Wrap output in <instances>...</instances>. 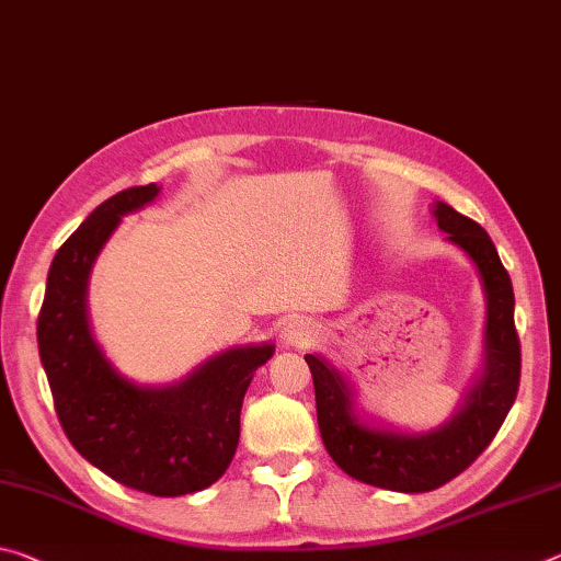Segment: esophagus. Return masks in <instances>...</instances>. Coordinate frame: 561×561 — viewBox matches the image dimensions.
I'll return each mask as SVG.
<instances>
[{"mask_svg": "<svg viewBox=\"0 0 561 561\" xmlns=\"http://www.w3.org/2000/svg\"><path fill=\"white\" fill-rule=\"evenodd\" d=\"M282 340L287 346H295V350H305L307 344H312L317 340V329H314L312 322H309V319L297 317V319H291L287 327H284Z\"/></svg>", "mask_w": 561, "mask_h": 561, "instance_id": "obj_1", "label": "esophagus"}]
</instances>
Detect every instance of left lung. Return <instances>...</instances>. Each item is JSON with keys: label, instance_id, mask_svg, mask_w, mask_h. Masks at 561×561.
<instances>
[{"label": "left lung", "instance_id": "left-lung-1", "mask_svg": "<svg viewBox=\"0 0 561 561\" xmlns=\"http://www.w3.org/2000/svg\"><path fill=\"white\" fill-rule=\"evenodd\" d=\"M434 219L449 242L474 262L486 295L484 371L459 412L424 434L377 430L354 414L352 389L340 371L317 354L305 357L312 369L317 422L329 457L364 484L409 494L447 484L482 455L517 399L522 371L512 279L492 239L474 219L444 202H434Z\"/></svg>", "mask_w": 561, "mask_h": 561}]
</instances>
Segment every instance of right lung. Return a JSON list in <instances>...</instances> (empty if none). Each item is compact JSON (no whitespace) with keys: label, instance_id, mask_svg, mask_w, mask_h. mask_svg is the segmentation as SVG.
Listing matches in <instances>:
<instances>
[{"label":"right lung","instance_id":"add662e5","mask_svg":"<svg viewBox=\"0 0 561 561\" xmlns=\"http://www.w3.org/2000/svg\"><path fill=\"white\" fill-rule=\"evenodd\" d=\"M157 194V184L114 194L59 247L37 342L59 424L79 455L137 492L182 496L227 472L247 387L274 346H234L169 387L135 385L104 357L87 319L89 272L122 217Z\"/></svg>","mask_w":561,"mask_h":561}]
</instances>
